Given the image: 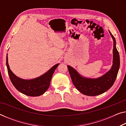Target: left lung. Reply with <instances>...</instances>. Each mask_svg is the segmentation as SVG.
<instances>
[{
	"mask_svg": "<svg viewBox=\"0 0 126 126\" xmlns=\"http://www.w3.org/2000/svg\"><path fill=\"white\" fill-rule=\"evenodd\" d=\"M113 39V62L111 68L102 77L96 79H90L82 77L77 72L69 65H68L73 85L78 90L87 96H96L105 93L110 88L114 83L118 72L120 65L119 55L115 47V40L110 32Z\"/></svg>",
	"mask_w": 126,
	"mask_h": 126,
	"instance_id": "left-lung-1",
	"label": "left lung"
}]
</instances>
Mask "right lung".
Instances as JSON below:
<instances>
[{"label":"right lung","instance_id":"add662e5","mask_svg":"<svg viewBox=\"0 0 126 126\" xmlns=\"http://www.w3.org/2000/svg\"><path fill=\"white\" fill-rule=\"evenodd\" d=\"M6 64L10 79L14 86L21 93L30 96H39L43 95L48 89L54 72L59 65V64H57L54 65L50 70L41 76L35 79L26 80L17 77L10 69L8 63L7 55Z\"/></svg>","mask_w":126,"mask_h":126}]
</instances>
